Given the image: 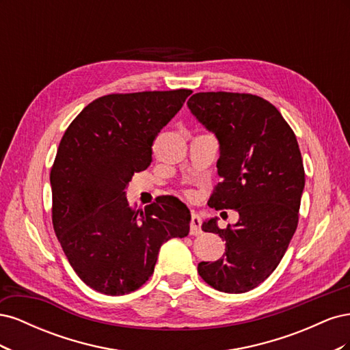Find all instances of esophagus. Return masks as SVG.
<instances>
[{
    "mask_svg": "<svg viewBox=\"0 0 350 350\" xmlns=\"http://www.w3.org/2000/svg\"><path fill=\"white\" fill-rule=\"evenodd\" d=\"M189 234L191 235H200L201 234V220L198 215H191V221H189Z\"/></svg>",
    "mask_w": 350,
    "mask_h": 350,
    "instance_id": "1",
    "label": "esophagus"
}]
</instances>
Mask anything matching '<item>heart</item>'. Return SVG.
Masks as SVG:
<instances>
[{"mask_svg": "<svg viewBox=\"0 0 350 350\" xmlns=\"http://www.w3.org/2000/svg\"><path fill=\"white\" fill-rule=\"evenodd\" d=\"M188 196H189V194H188Z\"/></svg>", "mask_w": 350, "mask_h": 350, "instance_id": "obj_1", "label": "heart"}]
</instances>
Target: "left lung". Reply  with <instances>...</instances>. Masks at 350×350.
<instances>
[{
	"mask_svg": "<svg viewBox=\"0 0 350 350\" xmlns=\"http://www.w3.org/2000/svg\"><path fill=\"white\" fill-rule=\"evenodd\" d=\"M188 108L220 144L221 181L210 196L216 210L234 208L237 225L203 224L226 241L224 257L201 261L198 274L211 288L243 293L276 270L298 228L305 171L296 135L269 100L251 93L200 92Z\"/></svg>",
	"mask_w": 350,
	"mask_h": 350,
	"instance_id": "left-lung-1",
	"label": "left lung"
}]
</instances>
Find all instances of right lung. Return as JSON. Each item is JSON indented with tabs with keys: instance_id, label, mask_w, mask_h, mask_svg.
Segmentation results:
<instances>
[{
	"instance_id": "obj_1",
	"label": "right lung",
	"mask_w": 350,
	"mask_h": 350,
	"mask_svg": "<svg viewBox=\"0 0 350 350\" xmlns=\"http://www.w3.org/2000/svg\"><path fill=\"white\" fill-rule=\"evenodd\" d=\"M193 93H112L68 125L51 167L52 225L68 262L92 289L125 295L154 271L162 243L189 232L188 207L162 198L135 210L125 198L134 172L152 163V146Z\"/></svg>"
}]
</instances>
